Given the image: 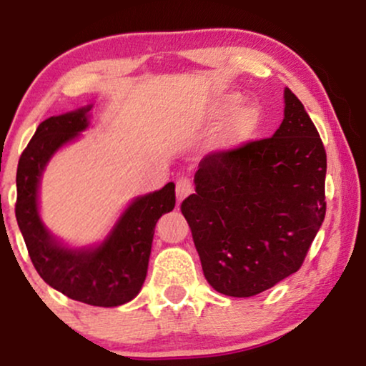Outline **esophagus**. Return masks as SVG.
Returning a JSON list of instances; mask_svg holds the SVG:
<instances>
[{
  "label": "esophagus",
  "instance_id": "1",
  "mask_svg": "<svg viewBox=\"0 0 366 366\" xmlns=\"http://www.w3.org/2000/svg\"><path fill=\"white\" fill-rule=\"evenodd\" d=\"M175 192H177V199L182 201L184 197H187L192 192V182L187 177H180L175 182Z\"/></svg>",
  "mask_w": 366,
  "mask_h": 366
}]
</instances>
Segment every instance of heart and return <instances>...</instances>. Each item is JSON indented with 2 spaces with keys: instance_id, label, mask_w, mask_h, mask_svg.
I'll use <instances>...</instances> for the list:
<instances>
[{
  "instance_id": "obj_1",
  "label": "heart",
  "mask_w": 366,
  "mask_h": 366,
  "mask_svg": "<svg viewBox=\"0 0 366 366\" xmlns=\"http://www.w3.org/2000/svg\"><path fill=\"white\" fill-rule=\"evenodd\" d=\"M241 103V98L239 96H229L218 107V117L224 119V117L229 115L230 112H234ZM256 124H258V110L253 107H244L241 108L236 115L230 120L229 127L225 129V141L229 144H237V142L244 141L251 132H253Z\"/></svg>"
}]
</instances>
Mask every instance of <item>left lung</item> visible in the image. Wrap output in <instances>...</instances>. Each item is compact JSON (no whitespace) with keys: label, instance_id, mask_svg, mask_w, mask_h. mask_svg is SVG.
I'll return each instance as SVG.
<instances>
[{"label":"left lung","instance_id":"obj_1","mask_svg":"<svg viewBox=\"0 0 366 366\" xmlns=\"http://www.w3.org/2000/svg\"><path fill=\"white\" fill-rule=\"evenodd\" d=\"M284 99L274 136L207 154L180 204L203 274L225 296H256L300 270L325 218V148L287 87Z\"/></svg>","mask_w":366,"mask_h":366}]
</instances>
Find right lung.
Here are the masks:
<instances>
[{"mask_svg":"<svg viewBox=\"0 0 366 366\" xmlns=\"http://www.w3.org/2000/svg\"><path fill=\"white\" fill-rule=\"evenodd\" d=\"M89 110L81 108L41 122L19 159L15 217L32 264L46 284L70 300L110 308L139 294L148 274L154 225L175 207V184L134 199L99 246H61L41 220L37 189L49 158L87 129Z\"/></svg>","mask_w":366,"mask_h":366,"instance_id":"add662e5","label":"right lung"}]
</instances>
